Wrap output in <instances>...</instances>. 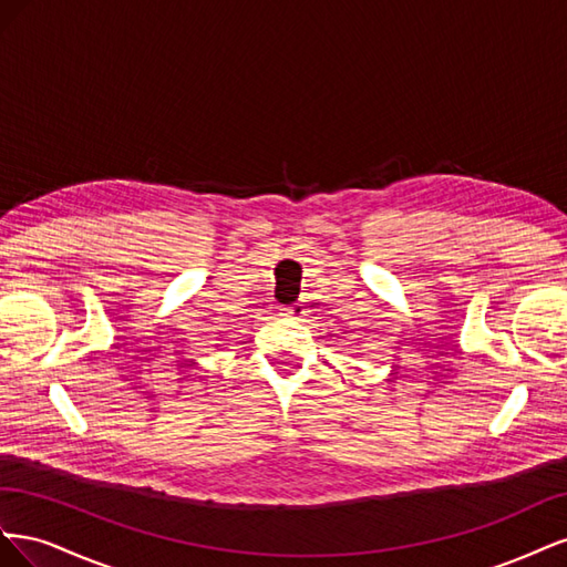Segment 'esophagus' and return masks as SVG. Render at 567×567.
<instances>
[{"instance_id": "esophagus-1", "label": "esophagus", "mask_w": 567, "mask_h": 567, "mask_svg": "<svg viewBox=\"0 0 567 567\" xmlns=\"http://www.w3.org/2000/svg\"><path fill=\"white\" fill-rule=\"evenodd\" d=\"M284 315H286V317H300L302 312H300V307H298V305H293V307H286Z\"/></svg>"}]
</instances>
